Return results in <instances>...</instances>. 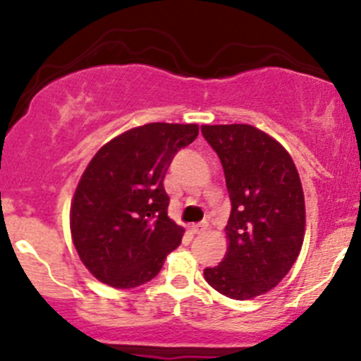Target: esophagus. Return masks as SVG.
I'll return each instance as SVG.
<instances>
[{
  "label": "esophagus",
  "mask_w": 361,
  "mask_h": 361,
  "mask_svg": "<svg viewBox=\"0 0 361 361\" xmlns=\"http://www.w3.org/2000/svg\"><path fill=\"white\" fill-rule=\"evenodd\" d=\"M206 228H207V224H195V225H192L190 231H192V234L199 235V234H204V232H206Z\"/></svg>",
  "instance_id": "obj_1"
}]
</instances>
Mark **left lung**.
Listing matches in <instances>:
<instances>
[{
    "label": "left lung",
    "instance_id": "8db88e82",
    "mask_svg": "<svg viewBox=\"0 0 361 361\" xmlns=\"http://www.w3.org/2000/svg\"><path fill=\"white\" fill-rule=\"evenodd\" d=\"M225 173L231 216L224 260L204 269L216 292L248 300L274 288L300 253L305 206L288 152L248 123L201 126Z\"/></svg>",
    "mask_w": 361,
    "mask_h": 361
}]
</instances>
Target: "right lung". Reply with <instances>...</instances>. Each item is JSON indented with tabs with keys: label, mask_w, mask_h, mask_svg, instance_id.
<instances>
[{
	"label": "right lung",
	"mask_w": 361,
	"mask_h": 361,
	"mask_svg": "<svg viewBox=\"0 0 361 361\" xmlns=\"http://www.w3.org/2000/svg\"><path fill=\"white\" fill-rule=\"evenodd\" d=\"M197 134L195 123H147L113 137L90 160L69 224L80 260L101 283L143 285L180 246L185 231L167 216L164 176Z\"/></svg>",
	"instance_id": "right-lung-1"
}]
</instances>
